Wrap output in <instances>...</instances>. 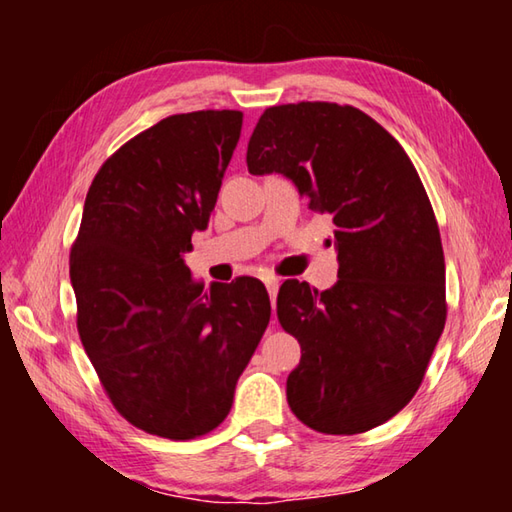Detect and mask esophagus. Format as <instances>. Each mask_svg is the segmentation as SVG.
<instances>
[{"label": "esophagus", "instance_id": "esophagus-1", "mask_svg": "<svg viewBox=\"0 0 512 512\" xmlns=\"http://www.w3.org/2000/svg\"><path fill=\"white\" fill-rule=\"evenodd\" d=\"M266 289H268V296H271V302H273V307H275V298H277V289H280V282L275 280V277H266ZM273 325H275V320H273Z\"/></svg>", "mask_w": 512, "mask_h": 512}]
</instances>
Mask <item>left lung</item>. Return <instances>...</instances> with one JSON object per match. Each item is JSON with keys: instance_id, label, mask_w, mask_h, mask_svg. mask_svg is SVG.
<instances>
[{"instance_id": "obj_1", "label": "left lung", "mask_w": 512, "mask_h": 512, "mask_svg": "<svg viewBox=\"0 0 512 512\" xmlns=\"http://www.w3.org/2000/svg\"><path fill=\"white\" fill-rule=\"evenodd\" d=\"M246 162L253 176L282 173L336 225L334 287L287 280L277 293L302 350L291 411L334 436L379 427L420 388L447 318L443 244L418 171L366 112L325 101L266 108Z\"/></svg>"}]
</instances>
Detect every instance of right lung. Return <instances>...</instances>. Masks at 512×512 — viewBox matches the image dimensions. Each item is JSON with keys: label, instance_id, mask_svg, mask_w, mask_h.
<instances>
[{"label": "right lung", "instance_id": "right-lung-1", "mask_svg": "<svg viewBox=\"0 0 512 512\" xmlns=\"http://www.w3.org/2000/svg\"><path fill=\"white\" fill-rule=\"evenodd\" d=\"M239 110L171 115L103 162L69 257L81 343L137 429L189 440L219 427L271 320L255 277L203 289L185 264L237 149Z\"/></svg>", "mask_w": 512, "mask_h": 512}]
</instances>
